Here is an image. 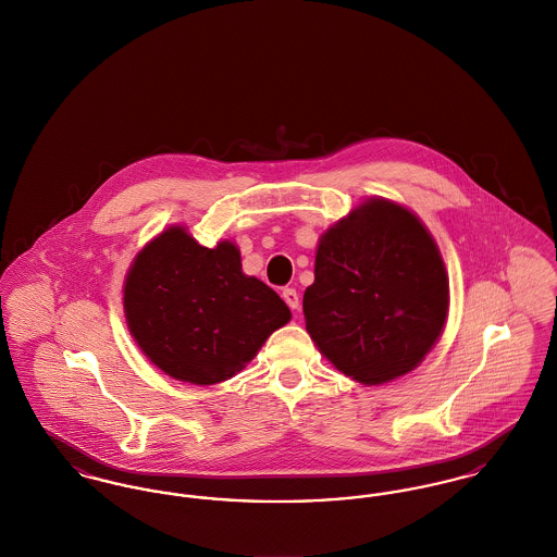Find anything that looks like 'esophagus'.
Instances as JSON below:
<instances>
[{
	"label": "esophagus",
	"instance_id": "1",
	"mask_svg": "<svg viewBox=\"0 0 557 557\" xmlns=\"http://www.w3.org/2000/svg\"><path fill=\"white\" fill-rule=\"evenodd\" d=\"M283 299L287 301V306H289L292 310H297V308H299V296H297V292L294 287L283 289Z\"/></svg>",
	"mask_w": 557,
	"mask_h": 557
}]
</instances>
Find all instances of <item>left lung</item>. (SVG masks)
Masks as SVG:
<instances>
[{
	"mask_svg": "<svg viewBox=\"0 0 557 557\" xmlns=\"http://www.w3.org/2000/svg\"><path fill=\"white\" fill-rule=\"evenodd\" d=\"M447 274L408 209L368 200L321 238L304 292L306 330L344 375L384 384L413 370L442 334Z\"/></svg>",
	"mask_w": 557,
	"mask_h": 557,
	"instance_id": "1",
	"label": "left lung"
}]
</instances>
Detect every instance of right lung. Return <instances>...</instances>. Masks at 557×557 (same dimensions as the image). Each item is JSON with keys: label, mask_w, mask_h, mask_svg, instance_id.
<instances>
[{"label": "right lung", "mask_w": 557, "mask_h": 557, "mask_svg": "<svg viewBox=\"0 0 557 557\" xmlns=\"http://www.w3.org/2000/svg\"><path fill=\"white\" fill-rule=\"evenodd\" d=\"M128 330L149 361L182 382L218 384L249 363L292 312L245 276L232 243L198 245L171 227L137 256L126 285Z\"/></svg>", "instance_id": "1"}]
</instances>
